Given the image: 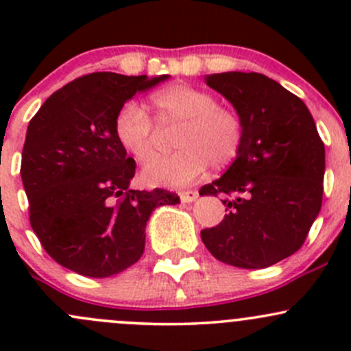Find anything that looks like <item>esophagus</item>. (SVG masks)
<instances>
[{
    "label": "esophagus",
    "instance_id": "34e87169",
    "mask_svg": "<svg viewBox=\"0 0 351 351\" xmlns=\"http://www.w3.org/2000/svg\"><path fill=\"white\" fill-rule=\"evenodd\" d=\"M197 197V190H185V192H180V198H182V202H186V204H189V202H193Z\"/></svg>",
    "mask_w": 351,
    "mask_h": 351
}]
</instances>
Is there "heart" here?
I'll return each instance as SVG.
<instances>
[{
    "label": "heart",
    "mask_w": 351,
    "mask_h": 351,
    "mask_svg": "<svg viewBox=\"0 0 351 351\" xmlns=\"http://www.w3.org/2000/svg\"><path fill=\"white\" fill-rule=\"evenodd\" d=\"M153 118L136 101L117 112L115 137L139 162L158 152V131L179 127L176 145L180 151L151 162L143 169L147 185L183 186L195 182L208 166L224 169L239 158L244 144V122L236 108L217 104V97L204 88L178 83L151 97ZM156 125L158 126L155 127Z\"/></svg>",
    "instance_id": "b5f03b06"
}]
</instances>
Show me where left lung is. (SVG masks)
Segmentation results:
<instances>
[{
	"mask_svg": "<svg viewBox=\"0 0 351 351\" xmlns=\"http://www.w3.org/2000/svg\"><path fill=\"white\" fill-rule=\"evenodd\" d=\"M205 84L224 95L244 122L239 158L200 195L226 193L207 250L239 268H267L300 250L323 204L324 143L304 101L260 73H219Z\"/></svg>",
	"mask_w": 351,
	"mask_h": 351,
	"instance_id": "1",
	"label": "left lung"
}]
</instances>
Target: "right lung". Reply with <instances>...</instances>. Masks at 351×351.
Returning a JSON list of instances; mask_svg holds the SVG:
<instances>
[{"label": "right lung", "instance_id": "add662e5", "mask_svg": "<svg viewBox=\"0 0 351 351\" xmlns=\"http://www.w3.org/2000/svg\"><path fill=\"white\" fill-rule=\"evenodd\" d=\"M166 77L84 74L32 117L20 168L28 217L42 247L67 270L104 278L132 267L151 212L180 202L168 190L129 189L136 161L113 129L127 100Z\"/></svg>", "mask_w": 351, "mask_h": 351}]
</instances>
